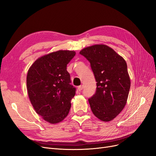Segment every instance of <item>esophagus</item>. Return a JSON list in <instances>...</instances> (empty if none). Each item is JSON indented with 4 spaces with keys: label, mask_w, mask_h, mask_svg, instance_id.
<instances>
[{
    "label": "esophagus",
    "mask_w": 156,
    "mask_h": 156,
    "mask_svg": "<svg viewBox=\"0 0 156 156\" xmlns=\"http://www.w3.org/2000/svg\"><path fill=\"white\" fill-rule=\"evenodd\" d=\"M83 89V85H80V86H78V90L79 91H81Z\"/></svg>",
    "instance_id": "esophagus-1"
}]
</instances>
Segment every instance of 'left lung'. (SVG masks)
Here are the masks:
<instances>
[{"label": "left lung", "instance_id": "obj_1", "mask_svg": "<svg viewBox=\"0 0 156 156\" xmlns=\"http://www.w3.org/2000/svg\"><path fill=\"white\" fill-rule=\"evenodd\" d=\"M80 54L90 63L96 81L95 94L89 99L91 111L103 122H110L127 101L130 80L123 58L103 44L85 48Z\"/></svg>", "mask_w": 156, "mask_h": 156}]
</instances>
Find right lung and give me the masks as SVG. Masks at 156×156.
<instances>
[{"label": "right lung", "instance_id": "1", "mask_svg": "<svg viewBox=\"0 0 156 156\" xmlns=\"http://www.w3.org/2000/svg\"><path fill=\"white\" fill-rule=\"evenodd\" d=\"M76 55L60 50L39 58L29 69L27 89L36 112L50 123L61 122L70 111L76 88L70 84L67 65Z\"/></svg>", "mask_w": 156, "mask_h": 156}]
</instances>
